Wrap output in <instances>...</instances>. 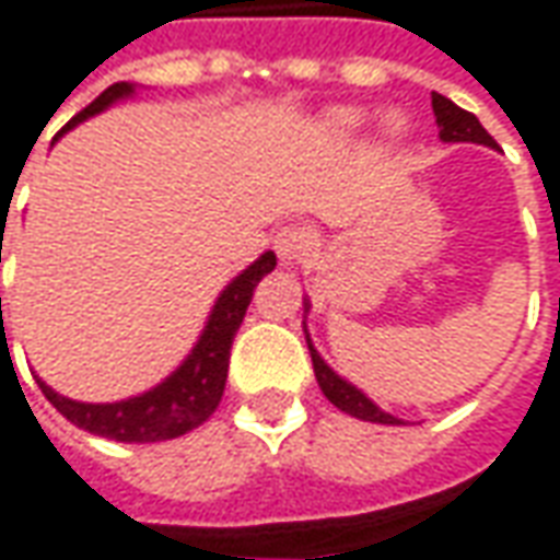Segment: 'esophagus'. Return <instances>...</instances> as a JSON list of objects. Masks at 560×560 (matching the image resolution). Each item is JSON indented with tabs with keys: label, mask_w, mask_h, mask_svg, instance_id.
<instances>
[{
	"label": "esophagus",
	"mask_w": 560,
	"mask_h": 560,
	"mask_svg": "<svg viewBox=\"0 0 560 560\" xmlns=\"http://www.w3.org/2000/svg\"><path fill=\"white\" fill-rule=\"evenodd\" d=\"M313 244H316V235L306 225H281L279 232H276V238H272V247H276L281 262L303 260L313 250Z\"/></svg>",
	"instance_id": "obj_1"
}]
</instances>
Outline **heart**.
<instances>
[{
    "instance_id": "b5f03b06",
    "label": "heart",
    "mask_w": 560,
    "mask_h": 560,
    "mask_svg": "<svg viewBox=\"0 0 560 560\" xmlns=\"http://www.w3.org/2000/svg\"><path fill=\"white\" fill-rule=\"evenodd\" d=\"M365 120V114L362 110H353V107H340V110H331L328 114V120H325V129L331 132V136H350V132H357L359 126ZM396 126V120H394Z\"/></svg>"
}]
</instances>
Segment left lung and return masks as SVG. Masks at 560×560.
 <instances>
[{"mask_svg": "<svg viewBox=\"0 0 560 560\" xmlns=\"http://www.w3.org/2000/svg\"><path fill=\"white\" fill-rule=\"evenodd\" d=\"M431 105H434V117L436 126H440V139H443V142H477V145L495 148V139L480 126V120L474 117L471 110L453 105V102H450L446 95H440V92H431ZM310 357H313V372H316L322 394L328 396L340 412L362 418V421H375V424H399V418L381 412L369 396L359 394L353 384H347L343 377L335 375V372L325 365V359L313 350V343H310Z\"/></svg>", "mask_w": 560, "mask_h": 560, "instance_id": "left-lung-1", "label": "left lung"}]
</instances>
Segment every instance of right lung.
Instances as JSON below:
<instances>
[{"mask_svg":"<svg viewBox=\"0 0 560 560\" xmlns=\"http://www.w3.org/2000/svg\"><path fill=\"white\" fill-rule=\"evenodd\" d=\"M129 92H132L129 83L107 86L65 129L83 124L86 117L105 110L107 105H114L117 98H124ZM272 269H276V254L266 250L260 260L254 262V266H247L242 276L222 291L217 306H213V313L207 318V328H203L201 340L191 350V357L185 359L183 365L166 377L164 384H158L154 390H148L142 396H132V399H124V402H98V406L95 402L68 399V396L55 394L43 381H36L39 390L46 394V399H49L58 412L68 418L70 424L83 428L89 434L117 440V443H158V440H173V436L188 434L191 428L203 424L210 415L217 412L222 390H225L229 353H232L235 331H238L244 313L250 306L254 288Z\"/></svg>","mask_w":560,"mask_h":560,"instance_id":"add662e5","label":"right lung"}]
</instances>
